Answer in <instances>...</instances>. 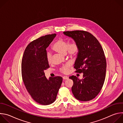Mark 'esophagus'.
Instances as JSON below:
<instances>
[{
    "mask_svg": "<svg viewBox=\"0 0 123 123\" xmlns=\"http://www.w3.org/2000/svg\"><path fill=\"white\" fill-rule=\"evenodd\" d=\"M63 78L64 80H67L68 79V77L67 76H64L63 77Z\"/></svg>",
    "mask_w": 123,
    "mask_h": 123,
    "instance_id": "1",
    "label": "esophagus"
}]
</instances>
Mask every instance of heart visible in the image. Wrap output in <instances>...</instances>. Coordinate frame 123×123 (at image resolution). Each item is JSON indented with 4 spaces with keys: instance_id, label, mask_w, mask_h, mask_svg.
Returning <instances> with one entry per match:
<instances>
[{
    "instance_id": "heart-1",
    "label": "heart",
    "mask_w": 123,
    "mask_h": 123,
    "mask_svg": "<svg viewBox=\"0 0 123 123\" xmlns=\"http://www.w3.org/2000/svg\"><path fill=\"white\" fill-rule=\"evenodd\" d=\"M52 49L54 50L62 55L67 54L70 56H74L77 55L79 51V45L76 41H73L68 44V42L63 39L57 40L52 46ZM46 58L49 63L52 62V56L51 54L48 52L46 54ZM70 65L67 64L60 68V71L63 73H67L68 71Z\"/></svg>"
}]
</instances>
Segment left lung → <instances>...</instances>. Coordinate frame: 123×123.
<instances>
[{
  "label": "left lung",
  "instance_id": "8db88e82",
  "mask_svg": "<svg viewBox=\"0 0 123 123\" xmlns=\"http://www.w3.org/2000/svg\"><path fill=\"white\" fill-rule=\"evenodd\" d=\"M79 45V51L74 63L76 73H83V79L76 76L69 77L74 81L72 87L76 99L88 101L100 92L104 83L106 72V59L98 40L91 33L84 31H64Z\"/></svg>",
  "mask_w": 123,
  "mask_h": 123
}]
</instances>
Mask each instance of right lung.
<instances>
[{
    "label": "right lung",
    "instance_id": "right-lung-1",
    "mask_svg": "<svg viewBox=\"0 0 123 123\" xmlns=\"http://www.w3.org/2000/svg\"><path fill=\"white\" fill-rule=\"evenodd\" d=\"M56 36L55 33L46 35L31 42L25 49L22 60V77L26 88L35 101L43 105L55 101L62 83V77L48 80L44 73L49 68L46 49Z\"/></svg>",
    "mask_w": 123,
    "mask_h": 123
}]
</instances>
